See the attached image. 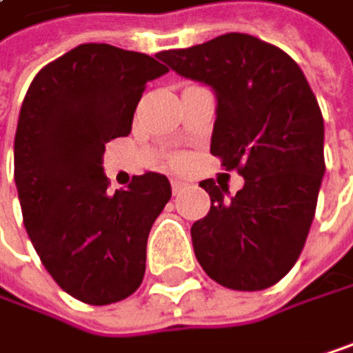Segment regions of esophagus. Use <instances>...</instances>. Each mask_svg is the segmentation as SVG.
I'll use <instances>...</instances> for the list:
<instances>
[{"label":"esophagus","instance_id":"1","mask_svg":"<svg viewBox=\"0 0 353 353\" xmlns=\"http://www.w3.org/2000/svg\"><path fill=\"white\" fill-rule=\"evenodd\" d=\"M184 188H186V182H184V180H178V178L171 180V190H173V194H180Z\"/></svg>","mask_w":353,"mask_h":353}]
</instances>
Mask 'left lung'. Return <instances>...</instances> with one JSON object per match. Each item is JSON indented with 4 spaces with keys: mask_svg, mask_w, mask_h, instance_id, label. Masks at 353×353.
Returning <instances> with one entry per match:
<instances>
[{
    "mask_svg": "<svg viewBox=\"0 0 353 353\" xmlns=\"http://www.w3.org/2000/svg\"><path fill=\"white\" fill-rule=\"evenodd\" d=\"M182 77L217 96L211 154L245 186L232 199L213 180L209 213L194 221V255L209 279L234 291H261L301 255L324 175V121L297 62L253 35L225 33L157 54Z\"/></svg>",
    "mask_w": 353,
    "mask_h": 353,
    "instance_id": "1",
    "label": "left lung"
}]
</instances>
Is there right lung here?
Instances as JSON below:
<instances>
[{
    "label": "right lung",
    "instance_id": "obj_1",
    "mask_svg": "<svg viewBox=\"0 0 353 353\" xmlns=\"http://www.w3.org/2000/svg\"><path fill=\"white\" fill-rule=\"evenodd\" d=\"M167 70L148 54L81 43L46 64L24 96L14 138L22 221L50 276L83 303L108 305L142 285L171 186L146 171L110 194L102 154L130 136L146 83Z\"/></svg>",
    "mask_w": 353,
    "mask_h": 353
}]
</instances>
